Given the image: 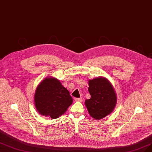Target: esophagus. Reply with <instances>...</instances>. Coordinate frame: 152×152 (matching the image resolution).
I'll return each mask as SVG.
<instances>
[{
  "mask_svg": "<svg viewBox=\"0 0 152 152\" xmlns=\"http://www.w3.org/2000/svg\"><path fill=\"white\" fill-rule=\"evenodd\" d=\"M74 100H75V102H82V99H81V98H75V99H74Z\"/></svg>",
  "mask_w": 152,
  "mask_h": 152,
  "instance_id": "1",
  "label": "esophagus"
}]
</instances>
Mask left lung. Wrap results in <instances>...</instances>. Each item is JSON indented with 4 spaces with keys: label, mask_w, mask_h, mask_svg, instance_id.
I'll list each match as a JSON object with an SVG mask.
<instances>
[{
    "label": "left lung",
    "mask_w": 152,
    "mask_h": 152,
    "mask_svg": "<svg viewBox=\"0 0 152 152\" xmlns=\"http://www.w3.org/2000/svg\"><path fill=\"white\" fill-rule=\"evenodd\" d=\"M88 92L91 95L85 104L90 115L99 120L111 114L117 104V94L107 78L99 77L88 80Z\"/></svg>",
    "instance_id": "8db88e82"
}]
</instances>
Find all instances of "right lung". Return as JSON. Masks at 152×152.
<instances>
[{
    "label": "right lung",
    "mask_w": 152,
    "mask_h": 152,
    "mask_svg": "<svg viewBox=\"0 0 152 152\" xmlns=\"http://www.w3.org/2000/svg\"><path fill=\"white\" fill-rule=\"evenodd\" d=\"M34 102L39 114L56 119L67 110L73 99L58 79L47 77L36 88Z\"/></svg>",
    "instance_id": "right-lung-1"
}]
</instances>
